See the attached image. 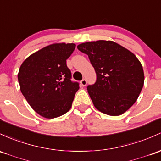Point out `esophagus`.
I'll list each match as a JSON object with an SVG mask.
<instances>
[{"label": "esophagus", "mask_w": 161, "mask_h": 161, "mask_svg": "<svg viewBox=\"0 0 161 161\" xmlns=\"http://www.w3.org/2000/svg\"><path fill=\"white\" fill-rule=\"evenodd\" d=\"M80 84H81V86H86V84H87V81H86V79H82V80L80 82Z\"/></svg>", "instance_id": "1"}]
</instances>
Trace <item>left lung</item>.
<instances>
[{"instance_id":"8db88e82","label":"left lung","mask_w":161,"mask_h":161,"mask_svg":"<svg viewBox=\"0 0 161 161\" xmlns=\"http://www.w3.org/2000/svg\"><path fill=\"white\" fill-rule=\"evenodd\" d=\"M89 56L96 72V82L87 90L94 106L104 114H122L137 101L144 74L135 55L115 42L98 40L78 45Z\"/></svg>"}]
</instances>
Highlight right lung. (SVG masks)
<instances>
[{"label": "right lung", "instance_id": "right-lung-1", "mask_svg": "<svg viewBox=\"0 0 161 161\" xmlns=\"http://www.w3.org/2000/svg\"><path fill=\"white\" fill-rule=\"evenodd\" d=\"M75 48L74 43H54L27 57L18 72L20 91L32 108L46 118H54L69 111L79 89L71 81L66 59Z\"/></svg>", "mask_w": 161, "mask_h": 161}]
</instances>
